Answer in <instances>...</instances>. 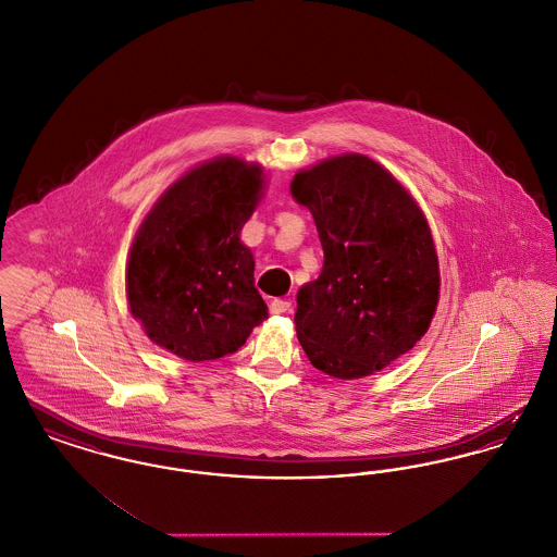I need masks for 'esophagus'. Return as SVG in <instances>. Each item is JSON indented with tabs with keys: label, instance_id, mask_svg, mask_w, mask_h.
<instances>
[{
	"label": "esophagus",
	"instance_id": "34e87169",
	"mask_svg": "<svg viewBox=\"0 0 557 557\" xmlns=\"http://www.w3.org/2000/svg\"><path fill=\"white\" fill-rule=\"evenodd\" d=\"M269 311H271L273 315H284V313L290 311V302H288V300H282V298H273V300L269 302Z\"/></svg>",
	"mask_w": 557,
	"mask_h": 557
}]
</instances>
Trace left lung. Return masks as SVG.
Returning <instances> with one entry per match:
<instances>
[{"label": "left lung", "instance_id": "obj_1", "mask_svg": "<svg viewBox=\"0 0 557 557\" xmlns=\"http://www.w3.org/2000/svg\"><path fill=\"white\" fill-rule=\"evenodd\" d=\"M323 246L318 280L296 294V336L313 368L341 380L384 370L434 318L438 257L424 212L395 175L363 154L294 175Z\"/></svg>", "mask_w": 557, "mask_h": 557}]
</instances>
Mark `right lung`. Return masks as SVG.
Listing matches in <instances>:
<instances>
[{"label":"right lung","instance_id":"add662e5","mask_svg":"<svg viewBox=\"0 0 557 557\" xmlns=\"http://www.w3.org/2000/svg\"><path fill=\"white\" fill-rule=\"evenodd\" d=\"M263 187L261 164L219 157L166 187L146 214L129 252L127 300L154 345L212 361L267 319L255 257L239 239Z\"/></svg>","mask_w":557,"mask_h":557}]
</instances>
